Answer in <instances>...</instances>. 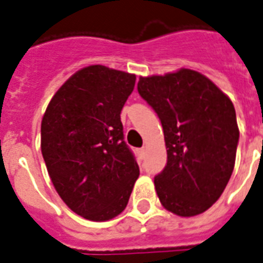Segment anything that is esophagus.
<instances>
[{
    "mask_svg": "<svg viewBox=\"0 0 263 263\" xmlns=\"http://www.w3.org/2000/svg\"><path fill=\"white\" fill-rule=\"evenodd\" d=\"M139 155H140V158H144V155H146V148H144V147H142V148H139Z\"/></svg>",
    "mask_w": 263,
    "mask_h": 263,
    "instance_id": "esophagus-1",
    "label": "esophagus"
}]
</instances>
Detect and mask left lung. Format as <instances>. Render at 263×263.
Masks as SVG:
<instances>
[{"mask_svg": "<svg viewBox=\"0 0 263 263\" xmlns=\"http://www.w3.org/2000/svg\"><path fill=\"white\" fill-rule=\"evenodd\" d=\"M138 91L163 127L167 163L154 178L168 212L191 217L219 200L235 166L239 128L234 104L198 71L140 77Z\"/></svg>", "mask_w": 263, "mask_h": 263, "instance_id": "obj_1", "label": "left lung"}]
</instances>
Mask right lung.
Listing matches in <instances>:
<instances>
[{"label":"right lung","instance_id":"1","mask_svg":"<svg viewBox=\"0 0 263 263\" xmlns=\"http://www.w3.org/2000/svg\"><path fill=\"white\" fill-rule=\"evenodd\" d=\"M135 81V74L106 66L83 67L58 89L43 116L40 144L55 191L87 220L120 215L138 180L120 120Z\"/></svg>","mask_w":263,"mask_h":263}]
</instances>
